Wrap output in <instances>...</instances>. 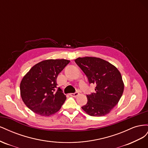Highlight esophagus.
I'll use <instances>...</instances> for the list:
<instances>
[{
    "mask_svg": "<svg viewBox=\"0 0 148 148\" xmlns=\"http://www.w3.org/2000/svg\"><path fill=\"white\" fill-rule=\"evenodd\" d=\"M79 95V92H75V93H70V96L76 97L77 96H78Z\"/></svg>",
    "mask_w": 148,
    "mask_h": 148,
    "instance_id": "obj_1",
    "label": "esophagus"
}]
</instances>
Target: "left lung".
<instances>
[{"instance_id": "8db88e82", "label": "left lung", "mask_w": 148, "mask_h": 148, "mask_svg": "<svg viewBox=\"0 0 148 148\" xmlns=\"http://www.w3.org/2000/svg\"><path fill=\"white\" fill-rule=\"evenodd\" d=\"M86 75L89 84H95V91L86 95L88 102L82 109L91 116L101 117L109 114L122 96L124 84L119 70L100 58L85 57L75 59Z\"/></svg>"}]
</instances>
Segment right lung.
<instances>
[{
  "mask_svg": "<svg viewBox=\"0 0 148 148\" xmlns=\"http://www.w3.org/2000/svg\"><path fill=\"white\" fill-rule=\"evenodd\" d=\"M69 62L65 59L43 60L24 76L20 83V95L30 110L41 116H49L60 109L66 96L57 86V78Z\"/></svg>",
  "mask_w": 148,
  "mask_h": 148,
  "instance_id": "obj_1",
  "label": "right lung"
}]
</instances>
